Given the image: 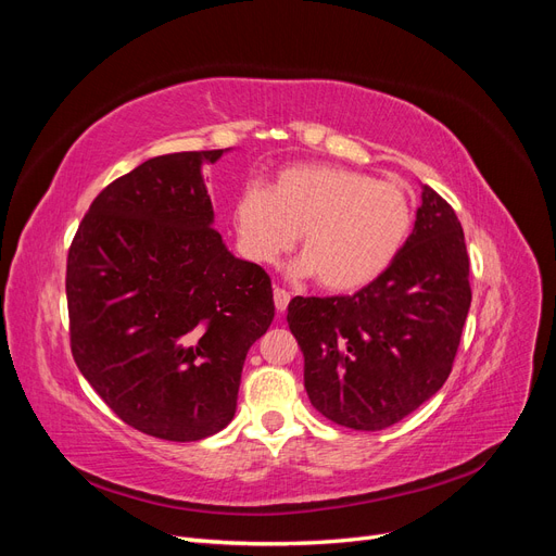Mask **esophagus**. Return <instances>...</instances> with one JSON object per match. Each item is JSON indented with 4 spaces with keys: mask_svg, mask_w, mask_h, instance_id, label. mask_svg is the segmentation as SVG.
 <instances>
[{
    "mask_svg": "<svg viewBox=\"0 0 556 556\" xmlns=\"http://www.w3.org/2000/svg\"><path fill=\"white\" fill-rule=\"evenodd\" d=\"M290 292L288 290H282V288H276L274 290V304H276V311L278 313H285V308L290 306Z\"/></svg>",
    "mask_w": 556,
    "mask_h": 556,
    "instance_id": "1",
    "label": "esophagus"
}]
</instances>
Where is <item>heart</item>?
<instances>
[{
	"instance_id": "b5f03b06",
	"label": "heart",
	"mask_w": 556,
	"mask_h": 556,
	"mask_svg": "<svg viewBox=\"0 0 556 556\" xmlns=\"http://www.w3.org/2000/svg\"><path fill=\"white\" fill-rule=\"evenodd\" d=\"M413 199L396 182L331 164H294L271 190L248 185L233 204V225L248 257L274 264L301 233L292 274L317 276L331 292H350L380 278L406 245Z\"/></svg>"
}]
</instances>
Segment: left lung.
Returning a JSON list of instances; mask_svg holds the SVG:
<instances>
[{"label": "left lung", "instance_id": "1", "mask_svg": "<svg viewBox=\"0 0 556 556\" xmlns=\"http://www.w3.org/2000/svg\"><path fill=\"white\" fill-rule=\"evenodd\" d=\"M468 308L462 223L422 185L413 233L380 278L352 296L290 301L313 408L357 431L396 425L447 380Z\"/></svg>", "mask_w": 556, "mask_h": 556}]
</instances>
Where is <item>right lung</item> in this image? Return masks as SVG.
Returning <instances> with one entry per match:
<instances>
[{"label":"right lung","mask_w":556,"mask_h":556,"mask_svg":"<svg viewBox=\"0 0 556 556\" xmlns=\"http://www.w3.org/2000/svg\"><path fill=\"white\" fill-rule=\"evenodd\" d=\"M227 150L160 155L113 180L66 257L72 355L125 425L201 441L237 413L243 362L271 325V278L213 229L201 166Z\"/></svg>","instance_id":"1"}]
</instances>
